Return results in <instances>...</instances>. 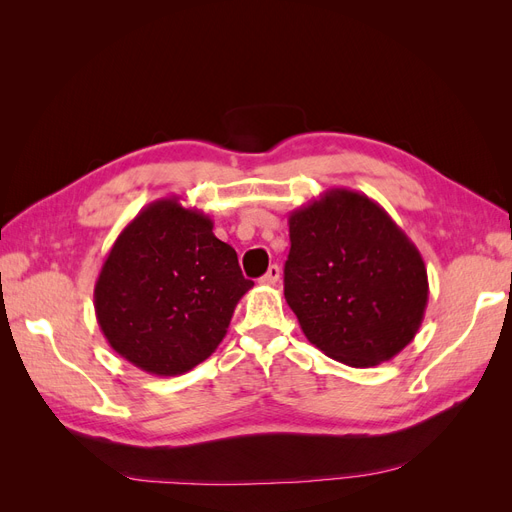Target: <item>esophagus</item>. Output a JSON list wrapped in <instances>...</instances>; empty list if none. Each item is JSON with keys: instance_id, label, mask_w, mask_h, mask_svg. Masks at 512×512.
Here are the masks:
<instances>
[{"instance_id": "1", "label": "esophagus", "mask_w": 512, "mask_h": 512, "mask_svg": "<svg viewBox=\"0 0 512 512\" xmlns=\"http://www.w3.org/2000/svg\"><path fill=\"white\" fill-rule=\"evenodd\" d=\"M277 280H280V267H277V265H271V267L267 269V273L260 277V282L267 284V286L277 284Z\"/></svg>"}]
</instances>
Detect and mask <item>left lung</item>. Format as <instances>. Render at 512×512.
Instances as JSON below:
<instances>
[{
    "instance_id": "left-lung-1",
    "label": "left lung",
    "mask_w": 512,
    "mask_h": 512,
    "mask_svg": "<svg viewBox=\"0 0 512 512\" xmlns=\"http://www.w3.org/2000/svg\"><path fill=\"white\" fill-rule=\"evenodd\" d=\"M284 297L309 344L350 367L391 361L429 301L418 247L369 196L331 188L288 215Z\"/></svg>"
}]
</instances>
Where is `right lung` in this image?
<instances>
[{
    "label": "right lung",
    "mask_w": 512,
    "mask_h": 512,
    "mask_svg": "<svg viewBox=\"0 0 512 512\" xmlns=\"http://www.w3.org/2000/svg\"><path fill=\"white\" fill-rule=\"evenodd\" d=\"M254 286L213 220L179 196L153 200L119 232L94 288L100 329L119 356L153 376H179L224 339Z\"/></svg>",
    "instance_id": "right-lung-1"
}]
</instances>
